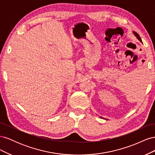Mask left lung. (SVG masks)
I'll list each match as a JSON object with an SVG mask.
<instances>
[{
  "label": "left lung",
  "mask_w": 155,
  "mask_h": 155,
  "mask_svg": "<svg viewBox=\"0 0 155 155\" xmlns=\"http://www.w3.org/2000/svg\"><path fill=\"white\" fill-rule=\"evenodd\" d=\"M133 34H134V35L137 37V38L140 41V42H142V39H141V38H140V35L138 34V33H137L136 31H133Z\"/></svg>",
  "instance_id": "1"
}]
</instances>
